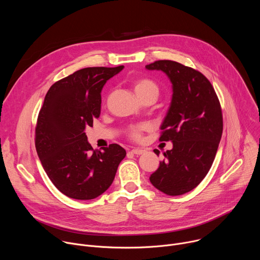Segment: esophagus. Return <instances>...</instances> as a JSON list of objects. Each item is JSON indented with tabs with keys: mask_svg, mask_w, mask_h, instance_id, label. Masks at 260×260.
Returning <instances> with one entry per match:
<instances>
[{
	"mask_svg": "<svg viewBox=\"0 0 260 260\" xmlns=\"http://www.w3.org/2000/svg\"><path fill=\"white\" fill-rule=\"evenodd\" d=\"M131 152L133 153V154H137V155H141V154H143L144 152H145V150H143V149H141V148H134V149H132L131 150Z\"/></svg>",
	"mask_w": 260,
	"mask_h": 260,
	"instance_id": "34e87169",
	"label": "esophagus"
}]
</instances>
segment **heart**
Listing matches in <instances>:
<instances>
[{"label":"heart","instance_id":"1","mask_svg":"<svg viewBox=\"0 0 260 260\" xmlns=\"http://www.w3.org/2000/svg\"><path fill=\"white\" fill-rule=\"evenodd\" d=\"M134 90L137 96H141L146 93H153L156 96L158 95V86L156 83L148 78H139L134 82ZM144 129L143 125L132 126L128 131V135L134 140H140L142 137V131Z\"/></svg>","mask_w":260,"mask_h":260}]
</instances>
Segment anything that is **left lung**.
Returning <instances> with one entry per match:
<instances>
[{
    "label": "left lung",
    "mask_w": 260,
    "mask_h": 260,
    "mask_svg": "<svg viewBox=\"0 0 260 260\" xmlns=\"http://www.w3.org/2000/svg\"><path fill=\"white\" fill-rule=\"evenodd\" d=\"M146 69L162 71L173 87L159 138L172 141L173 148L149 179L161 192L181 196L196 188L212 167L223 129L220 103L210 81L192 68L157 60Z\"/></svg>",
    "instance_id": "1"
}]
</instances>
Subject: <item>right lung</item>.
<instances>
[{
    "mask_svg": "<svg viewBox=\"0 0 260 260\" xmlns=\"http://www.w3.org/2000/svg\"><path fill=\"white\" fill-rule=\"evenodd\" d=\"M124 67L85 68L47 91L36 126V150L54 186L75 200H92L112 184L126 152L117 144L93 150L85 128L101 114L106 82Z\"/></svg>",
    "mask_w": 260,
    "mask_h": 260,
    "instance_id": "right-lung-1",
    "label": "right lung"
}]
</instances>
